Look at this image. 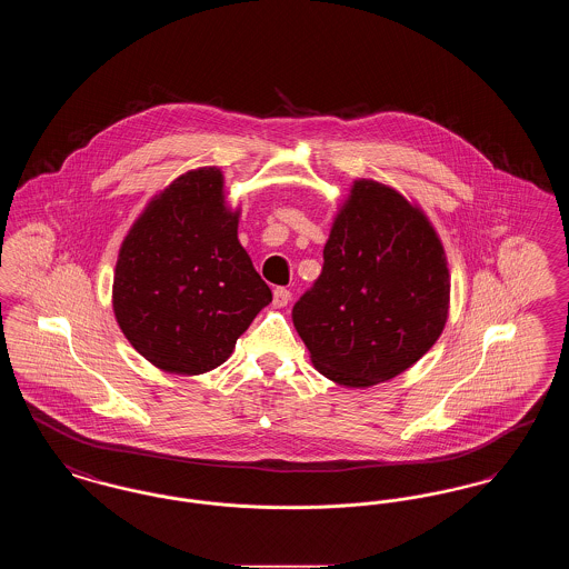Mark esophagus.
Instances as JSON below:
<instances>
[{
    "instance_id": "esophagus-1",
    "label": "esophagus",
    "mask_w": 569,
    "mask_h": 569,
    "mask_svg": "<svg viewBox=\"0 0 569 569\" xmlns=\"http://www.w3.org/2000/svg\"><path fill=\"white\" fill-rule=\"evenodd\" d=\"M290 298H292L290 290H286V288H274V292H272V305H274V307H286V305L290 302Z\"/></svg>"
}]
</instances>
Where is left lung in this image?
Instances as JSON below:
<instances>
[{"label":"left lung","instance_id":"8db88e82","mask_svg":"<svg viewBox=\"0 0 569 569\" xmlns=\"http://www.w3.org/2000/svg\"><path fill=\"white\" fill-rule=\"evenodd\" d=\"M450 302L441 241L399 191L360 179L292 320L316 369L348 388L397 378L433 348Z\"/></svg>","mask_w":569,"mask_h":569}]
</instances>
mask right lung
<instances>
[{
    "instance_id": "add662e5",
    "label": "right lung",
    "mask_w": 569,
    "mask_h": 569,
    "mask_svg": "<svg viewBox=\"0 0 569 569\" xmlns=\"http://www.w3.org/2000/svg\"><path fill=\"white\" fill-rule=\"evenodd\" d=\"M223 204L219 168L181 174L136 219L119 249L112 309L128 341L168 373L226 362L272 300Z\"/></svg>"
}]
</instances>
